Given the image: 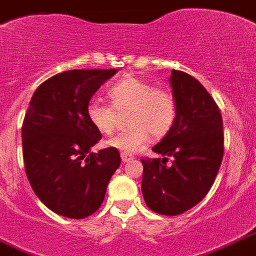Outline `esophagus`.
<instances>
[{"instance_id": "esophagus-1", "label": "esophagus", "mask_w": 256, "mask_h": 256, "mask_svg": "<svg viewBox=\"0 0 256 256\" xmlns=\"http://www.w3.org/2000/svg\"><path fill=\"white\" fill-rule=\"evenodd\" d=\"M120 158H122L124 162H128V161H132V160L134 158V156L128 153H120Z\"/></svg>"}]
</instances>
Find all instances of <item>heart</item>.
<instances>
[{
  "label": "heart",
  "mask_w": 256,
  "mask_h": 256,
  "mask_svg": "<svg viewBox=\"0 0 256 256\" xmlns=\"http://www.w3.org/2000/svg\"><path fill=\"white\" fill-rule=\"evenodd\" d=\"M110 104L94 99L87 104L90 124L102 134H111L118 124V112L128 110V126L106 142L122 153H136L150 141L170 132L177 116L173 94L164 87H153L136 76H126L107 90Z\"/></svg>",
  "instance_id": "obj_1"
}]
</instances>
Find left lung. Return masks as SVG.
<instances>
[{"mask_svg": "<svg viewBox=\"0 0 256 256\" xmlns=\"http://www.w3.org/2000/svg\"><path fill=\"white\" fill-rule=\"evenodd\" d=\"M170 84L177 116L153 148L164 158H141L142 193L150 210L176 216L198 204L212 188L223 160L224 132L219 106L198 79L173 70Z\"/></svg>", "mask_w": 256, "mask_h": 256, "instance_id": "obj_1", "label": "left lung"}]
</instances>
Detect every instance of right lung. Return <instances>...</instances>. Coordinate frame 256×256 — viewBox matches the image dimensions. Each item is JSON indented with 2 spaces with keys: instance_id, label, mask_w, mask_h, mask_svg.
Instances as JSON below:
<instances>
[{
  "instance_id": "right-lung-1",
  "label": "right lung",
  "mask_w": 256,
  "mask_h": 256,
  "mask_svg": "<svg viewBox=\"0 0 256 256\" xmlns=\"http://www.w3.org/2000/svg\"><path fill=\"white\" fill-rule=\"evenodd\" d=\"M111 70H71L37 87L22 122L25 173L36 196L54 214L84 219L104 200L111 176L120 165L118 149L91 153L102 134L86 108Z\"/></svg>"
}]
</instances>
